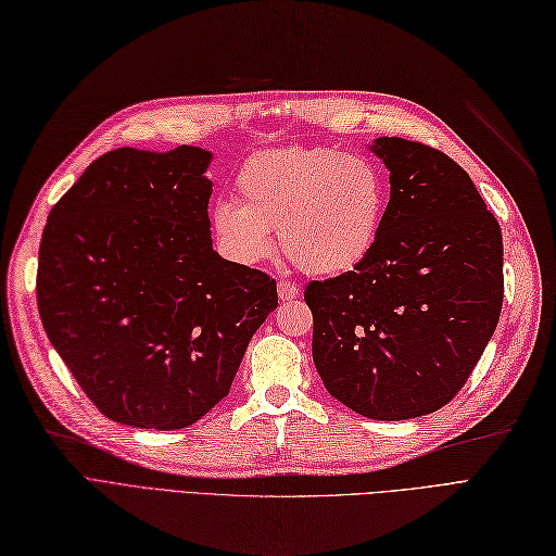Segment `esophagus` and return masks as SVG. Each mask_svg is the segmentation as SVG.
Returning <instances> with one entry per match:
<instances>
[{
	"label": "esophagus",
	"instance_id": "1",
	"mask_svg": "<svg viewBox=\"0 0 556 556\" xmlns=\"http://www.w3.org/2000/svg\"><path fill=\"white\" fill-rule=\"evenodd\" d=\"M277 293H279V300H293V298H298L300 289H298V283H293L289 279H279L277 281Z\"/></svg>",
	"mask_w": 556,
	"mask_h": 556
}]
</instances>
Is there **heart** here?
Here are the masks:
<instances>
[{"mask_svg":"<svg viewBox=\"0 0 556 556\" xmlns=\"http://www.w3.org/2000/svg\"><path fill=\"white\" fill-rule=\"evenodd\" d=\"M238 203L210 210L212 236L232 261L254 265L273 252L302 273L337 277L365 263L381 236L388 182L374 159L330 146L258 152L236 175Z\"/></svg>","mask_w":556,"mask_h":556,"instance_id":"heart-1","label":"heart"}]
</instances>
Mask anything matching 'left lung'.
Segmentation results:
<instances>
[{
    "label": "left lung",
    "mask_w": 556,
    "mask_h": 556,
    "mask_svg": "<svg viewBox=\"0 0 556 556\" xmlns=\"http://www.w3.org/2000/svg\"><path fill=\"white\" fill-rule=\"evenodd\" d=\"M390 201L355 270L309 281L312 355L334 400L371 420L434 414L467 383L504 304V242L471 177L416 140L376 138Z\"/></svg>",
    "instance_id": "left-lung-1"
}]
</instances>
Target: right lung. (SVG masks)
Returning a JSON list of instances; mask_svg holds the SVG:
<instances>
[{"mask_svg":"<svg viewBox=\"0 0 556 556\" xmlns=\"http://www.w3.org/2000/svg\"><path fill=\"white\" fill-rule=\"evenodd\" d=\"M212 154L119 148L48 214L37 302L50 344L105 418L182 429L230 390L277 281L212 249Z\"/></svg>","mask_w":556,"mask_h":556,"instance_id":"right-lung-1","label":"right lung"}]
</instances>
